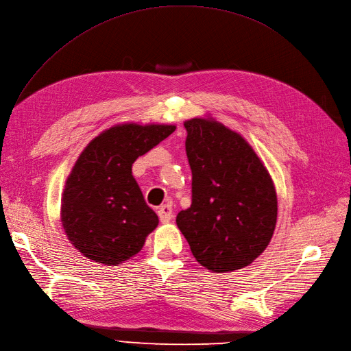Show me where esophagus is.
I'll return each instance as SVG.
<instances>
[{
    "label": "esophagus",
    "instance_id": "esophagus-1",
    "mask_svg": "<svg viewBox=\"0 0 351 351\" xmlns=\"http://www.w3.org/2000/svg\"><path fill=\"white\" fill-rule=\"evenodd\" d=\"M158 215H159V219H160L162 223L171 222V219L173 218L172 206H171V205H162V206L158 209Z\"/></svg>",
    "mask_w": 351,
    "mask_h": 351
}]
</instances>
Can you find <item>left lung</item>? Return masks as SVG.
<instances>
[{"instance_id": "obj_1", "label": "left lung", "mask_w": 351, "mask_h": 351, "mask_svg": "<svg viewBox=\"0 0 351 351\" xmlns=\"http://www.w3.org/2000/svg\"><path fill=\"white\" fill-rule=\"evenodd\" d=\"M192 204L176 223L195 260L234 272L260 256L277 223V192L264 162L242 136L206 114L184 123Z\"/></svg>"}]
</instances>
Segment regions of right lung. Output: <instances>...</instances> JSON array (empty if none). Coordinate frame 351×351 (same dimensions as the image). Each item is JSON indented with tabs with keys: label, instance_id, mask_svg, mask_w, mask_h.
<instances>
[{
	"label": "right lung",
	"instance_id": "add662e5",
	"mask_svg": "<svg viewBox=\"0 0 351 351\" xmlns=\"http://www.w3.org/2000/svg\"><path fill=\"white\" fill-rule=\"evenodd\" d=\"M175 125H114L91 141L75 160L62 195L63 230L88 260L117 265L138 254L159 223L132 175V165Z\"/></svg>",
	"mask_w": 351,
	"mask_h": 351
}]
</instances>
